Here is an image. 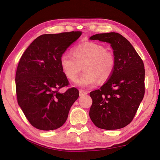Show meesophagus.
Segmentation results:
<instances>
[{"label":"esophagus","mask_w":160,"mask_h":160,"mask_svg":"<svg viewBox=\"0 0 160 160\" xmlns=\"http://www.w3.org/2000/svg\"><path fill=\"white\" fill-rule=\"evenodd\" d=\"M87 93H88L87 91H84V90L80 89V90L79 91V94H80V96H84V95H86V94H87Z\"/></svg>","instance_id":"obj_1"}]
</instances>
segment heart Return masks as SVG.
Here are the masks:
<instances>
[{
    "label": "heart",
    "mask_w": 160,
    "mask_h": 160,
    "mask_svg": "<svg viewBox=\"0 0 160 160\" xmlns=\"http://www.w3.org/2000/svg\"><path fill=\"white\" fill-rule=\"evenodd\" d=\"M73 56L62 54L60 64L68 79L76 81L82 71L84 73L77 81L78 86L91 87L99 81L104 83L109 79L116 65V58L111 50L100 44L87 42L80 44L71 50Z\"/></svg>",
    "instance_id": "1"
}]
</instances>
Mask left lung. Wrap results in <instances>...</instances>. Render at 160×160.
Here are the masks:
<instances>
[{
    "label": "left lung",
    "instance_id": "obj_1",
    "mask_svg": "<svg viewBox=\"0 0 160 160\" xmlns=\"http://www.w3.org/2000/svg\"><path fill=\"white\" fill-rule=\"evenodd\" d=\"M91 40L111 44L116 65L111 78L91 91L89 116L97 127L122 128L133 120L145 93L144 62L130 42L115 32L98 33Z\"/></svg>",
    "mask_w": 160,
    "mask_h": 160
}]
</instances>
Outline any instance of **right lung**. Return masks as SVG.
<instances>
[{"instance_id":"1","label":"right lung","mask_w":160,"mask_h":160,"mask_svg":"<svg viewBox=\"0 0 160 160\" xmlns=\"http://www.w3.org/2000/svg\"><path fill=\"white\" fill-rule=\"evenodd\" d=\"M81 34L78 31L41 35L20 58L15 78L17 101L33 127L49 131L62 127L79 97L75 87L59 91L69 84L60 58Z\"/></svg>"}]
</instances>
